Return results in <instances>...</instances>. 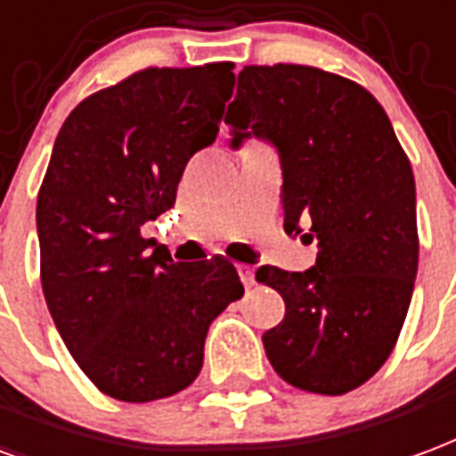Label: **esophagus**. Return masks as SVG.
<instances>
[{"label": "esophagus", "mask_w": 456, "mask_h": 456, "mask_svg": "<svg viewBox=\"0 0 456 456\" xmlns=\"http://www.w3.org/2000/svg\"><path fill=\"white\" fill-rule=\"evenodd\" d=\"M237 271H239V278H241V282H244L246 288H254V285H256V271H254V268H251V265H246V263H239Z\"/></svg>", "instance_id": "1"}]
</instances>
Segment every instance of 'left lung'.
Segmentation results:
<instances>
[{"mask_svg":"<svg viewBox=\"0 0 456 456\" xmlns=\"http://www.w3.org/2000/svg\"><path fill=\"white\" fill-rule=\"evenodd\" d=\"M224 123L232 147L254 134L278 150L285 232L319 246L305 273L256 271L285 299V319L263 333L265 355L297 389H357L391 355L416 282L406 151L370 91L316 67H244Z\"/></svg>","mask_w":456,"mask_h":456,"instance_id":"left-lung-1","label":"left lung"}]
</instances>
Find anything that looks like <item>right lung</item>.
<instances>
[{
	"label": "right lung",
	"mask_w": 456,
	"mask_h": 456,
	"mask_svg": "<svg viewBox=\"0 0 456 456\" xmlns=\"http://www.w3.org/2000/svg\"><path fill=\"white\" fill-rule=\"evenodd\" d=\"M232 67L130 74L74 108L53 147L36 208L43 295L77 365L118 401L193 384L210 323L244 295L224 256L176 263L140 232L215 142Z\"/></svg>",
	"instance_id": "obj_1"
}]
</instances>
